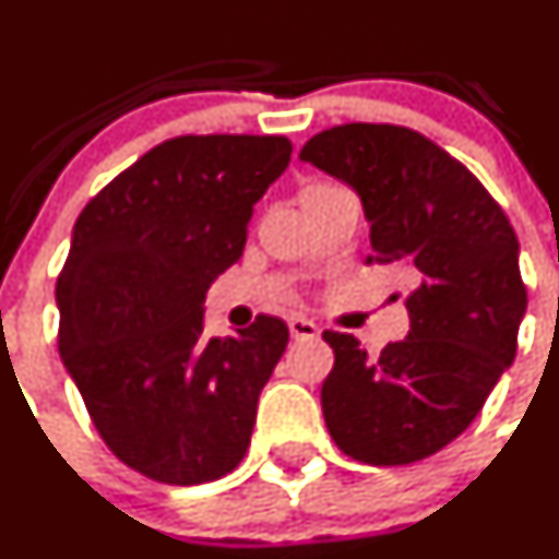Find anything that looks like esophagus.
<instances>
[{
  "instance_id": "1",
  "label": "esophagus",
  "mask_w": 559,
  "mask_h": 559,
  "mask_svg": "<svg viewBox=\"0 0 559 559\" xmlns=\"http://www.w3.org/2000/svg\"><path fill=\"white\" fill-rule=\"evenodd\" d=\"M287 328H290V335L296 341L317 338V335H320V328H317L311 320H306V317H293V320L287 322Z\"/></svg>"
}]
</instances>
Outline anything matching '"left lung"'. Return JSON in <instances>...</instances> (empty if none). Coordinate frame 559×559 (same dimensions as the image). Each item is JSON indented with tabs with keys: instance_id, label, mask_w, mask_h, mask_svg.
Masks as SVG:
<instances>
[{
	"instance_id": "1",
	"label": "left lung",
	"mask_w": 559,
	"mask_h": 559,
	"mask_svg": "<svg viewBox=\"0 0 559 559\" xmlns=\"http://www.w3.org/2000/svg\"><path fill=\"white\" fill-rule=\"evenodd\" d=\"M301 159L359 194L368 261L400 263L416 282L411 330L378 357L349 333H322L335 352L322 383L328 431L362 464L421 461L477 418L514 362L527 306L518 234L485 186L416 130L338 124Z\"/></svg>"
}]
</instances>
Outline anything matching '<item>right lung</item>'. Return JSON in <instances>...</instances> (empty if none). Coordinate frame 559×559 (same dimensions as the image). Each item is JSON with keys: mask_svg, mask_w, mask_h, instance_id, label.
I'll use <instances>...</instances> for the list:
<instances>
[{"mask_svg": "<svg viewBox=\"0 0 559 559\" xmlns=\"http://www.w3.org/2000/svg\"><path fill=\"white\" fill-rule=\"evenodd\" d=\"M285 135H181L87 202L56 285L58 352L106 445L167 485L229 474L287 325L205 335V293L239 261L253 205L285 173Z\"/></svg>", "mask_w": 559, "mask_h": 559, "instance_id": "add662e5", "label": "right lung"}]
</instances>
